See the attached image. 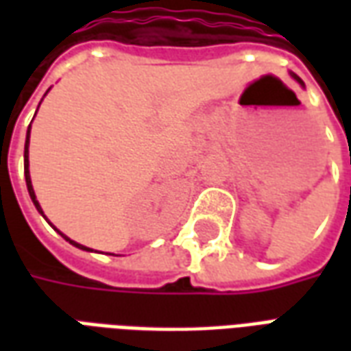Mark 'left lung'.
<instances>
[{
    "label": "left lung",
    "mask_w": 351,
    "mask_h": 351,
    "mask_svg": "<svg viewBox=\"0 0 351 351\" xmlns=\"http://www.w3.org/2000/svg\"><path fill=\"white\" fill-rule=\"evenodd\" d=\"M291 77H293V79L297 80V82H299V84H302V80L299 79V77H297V75H295V73H291Z\"/></svg>",
    "instance_id": "left-lung-1"
}]
</instances>
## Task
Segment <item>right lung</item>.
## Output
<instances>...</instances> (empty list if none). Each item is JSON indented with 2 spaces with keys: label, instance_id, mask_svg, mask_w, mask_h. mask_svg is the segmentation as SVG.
I'll list each match as a JSON object with an SVG mask.
<instances>
[{
  "label": "right lung",
  "instance_id": "1",
  "mask_svg": "<svg viewBox=\"0 0 351 351\" xmlns=\"http://www.w3.org/2000/svg\"><path fill=\"white\" fill-rule=\"evenodd\" d=\"M29 128H32V123H29ZM27 146H29V130H27V135H26V146H24V176H26V186H27V191H29V197H32V201H34L35 208L39 210V213L43 214V208L41 205H39V201H37V197H35V191H34V186H32V178H29V160H27V154H29V150H27ZM45 216V214H43ZM50 223V221H49ZM58 231V229H56ZM60 235L64 237L65 241H69V243L73 244V246H77V248H80V250H86V252H93L90 250V248H86V246H82V244L75 243V241H71L69 237H65L62 231H58Z\"/></svg>",
  "mask_w": 351,
  "mask_h": 351
}]
</instances>
